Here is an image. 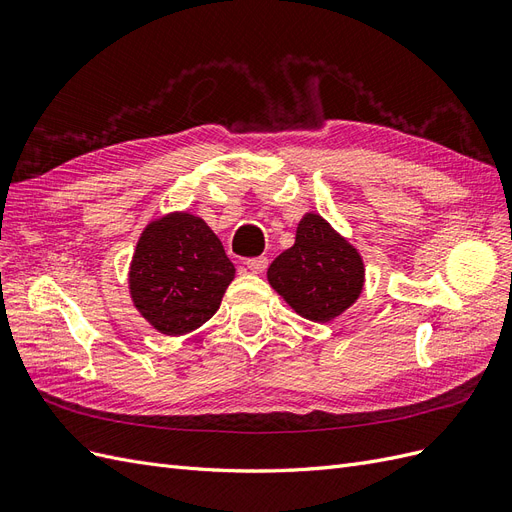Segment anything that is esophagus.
Instances as JSON below:
<instances>
[{"mask_svg": "<svg viewBox=\"0 0 512 512\" xmlns=\"http://www.w3.org/2000/svg\"><path fill=\"white\" fill-rule=\"evenodd\" d=\"M267 265H269V260L265 258V256H260V258H250L245 262V267L250 269L252 273H262L267 269Z\"/></svg>", "mask_w": 512, "mask_h": 512, "instance_id": "obj_1", "label": "esophagus"}]
</instances>
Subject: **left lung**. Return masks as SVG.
<instances>
[{
    "mask_svg": "<svg viewBox=\"0 0 512 512\" xmlns=\"http://www.w3.org/2000/svg\"><path fill=\"white\" fill-rule=\"evenodd\" d=\"M267 280L301 318L331 322L361 297L365 262L320 213L307 211L294 245L271 262Z\"/></svg>",
    "mask_w": 512,
    "mask_h": 512,
    "instance_id": "left-lung-1",
    "label": "left lung"
}]
</instances>
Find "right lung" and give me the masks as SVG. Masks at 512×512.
I'll return each mask as SVG.
<instances>
[{
  "instance_id": "obj_1",
  "label": "right lung",
  "mask_w": 512,
  "mask_h": 512,
  "mask_svg": "<svg viewBox=\"0 0 512 512\" xmlns=\"http://www.w3.org/2000/svg\"><path fill=\"white\" fill-rule=\"evenodd\" d=\"M235 265L207 222L190 211L151 220L136 241L128 288L134 307L168 337L190 335L218 312Z\"/></svg>"
}]
</instances>
